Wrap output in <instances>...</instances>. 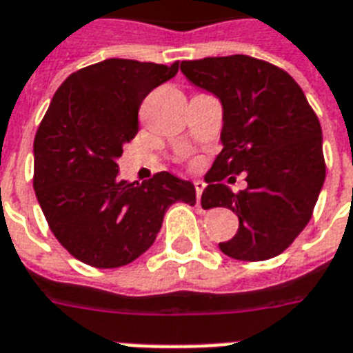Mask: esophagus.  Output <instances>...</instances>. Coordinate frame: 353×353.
I'll return each instance as SVG.
<instances>
[{"label":"esophagus","instance_id":"1","mask_svg":"<svg viewBox=\"0 0 353 353\" xmlns=\"http://www.w3.org/2000/svg\"><path fill=\"white\" fill-rule=\"evenodd\" d=\"M194 188H196V203L201 205V194H203L205 183L203 181H194Z\"/></svg>","mask_w":353,"mask_h":353}]
</instances>
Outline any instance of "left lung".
<instances>
[{"label":"left lung","instance_id":"obj_1","mask_svg":"<svg viewBox=\"0 0 353 353\" xmlns=\"http://www.w3.org/2000/svg\"><path fill=\"white\" fill-rule=\"evenodd\" d=\"M192 84L223 106V148L207 172L201 207H227L240 225L220 249L262 262L284 252L312 220L326 177L323 130L304 91L284 69L247 54L183 60ZM243 171L248 188L221 183Z\"/></svg>","mask_w":353,"mask_h":353}]
</instances>
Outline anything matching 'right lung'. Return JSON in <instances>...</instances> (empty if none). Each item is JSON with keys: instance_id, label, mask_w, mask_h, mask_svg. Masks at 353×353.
<instances>
[{"instance_id": "1", "label": "right lung", "mask_w": 353, "mask_h": 353, "mask_svg": "<svg viewBox=\"0 0 353 353\" xmlns=\"http://www.w3.org/2000/svg\"><path fill=\"white\" fill-rule=\"evenodd\" d=\"M177 69L179 62L110 58L69 74L52 97L34 137L32 185L49 229L80 262H133L155 241L172 203H196L190 181L157 172L128 183L115 163L137 135L146 95Z\"/></svg>"}]
</instances>
